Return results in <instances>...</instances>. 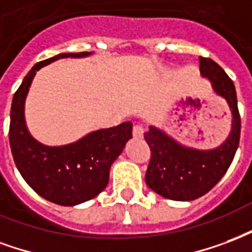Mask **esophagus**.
Segmentation results:
<instances>
[{"mask_svg":"<svg viewBox=\"0 0 252 252\" xmlns=\"http://www.w3.org/2000/svg\"><path fill=\"white\" fill-rule=\"evenodd\" d=\"M133 137L134 138H142L144 137V127L141 125H135L133 127Z\"/></svg>","mask_w":252,"mask_h":252,"instance_id":"obj_1","label":"esophagus"}]
</instances>
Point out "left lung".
<instances>
[{"mask_svg":"<svg viewBox=\"0 0 252 252\" xmlns=\"http://www.w3.org/2000/svg\"><path fill=\"white\" fill-rule=\"evenodd\" d=\"M200 72L212 84L214 91L227 100L232 125L228 138L209 150L187 148L162 130L150 126L145 139L150 148V162L145 181L152 190L176 201L199 199L218 184L239 146L240 114L234 82L212 59L199 58Z\"/></svg>","mask_w":252,"mask_h":252,"instance_id":"8db88e82","label":"left lung"}]
</instances>
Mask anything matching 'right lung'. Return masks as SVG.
<instances>
[{"mask_svg":"<svg viewBox=\"0 0 252 252\" xmlns=\"http://www.w3.org/2000/svg\"><path fill=\"white\" fill-rule=\"evenodd\" d=\"M91 52L60 53L34 64L12 100L9 142L13 159L27 184L51 203L72 207L98 196L108 184L110 168L131 138V122L102 128L64 146H45L29 134L25 99L38 69L58 59L84 58Z\"/></svg>","mask_w":252,"mask_h":252,"instance_id":"add662e5","label":"right lung"}]
</instances>
